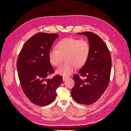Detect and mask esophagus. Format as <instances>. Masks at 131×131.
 Here are the masks:
<instances>
[{
	"label": "esophagus",
	"instance_id": "34e87169",
	"mask_svg": "<svg viewBox=\"0 0 131 131\" xmlns=\"http://www.w3.org/2000/svg\"><path fill=\"white\" fill-rule=\"evenodd\" d=\"M67 78H68V77H63V81H64L65 80H66L67 79Z\"/></svg>",
	"mask_w": 131,
	"mask_h": 131
}]
</instances>
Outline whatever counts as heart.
<instances>
[{"label":"heart","mask_w":131,"mask_h":131,"mask_svg":"<svg viewBox=\"0 0 131 131\" xmlns=\"http://www.w3.org/2000/svg\"><path fill=\"white\" fill-rule=\"evenodd\" d=\"M56 49L49 50L48 57L51 64L58 66L64 57L65 63L59 66L56 73L63 76L72 74L75 68H80L86 63L90 53V45L85 39L64 38L59 41Z\"/></svg>","instance_id":"1"}]
</instances>
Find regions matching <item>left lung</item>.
<instances>
[{"label": "left lung", "mask_w": 131, "mask_h": 131, "mask_svg": "<svg viewBox=\"0 0 131 131\" xmlns=\"http://www.w3.org/2000/svg\"><path fill=\"white\" fill-rule=\"evenodd\" d=\"M88 37L90 53L86 63L73 78L75 85L71 94L79 104H93L108 88L112 68V59L108 47L102 39L90 31L78 33ZM80 76L86 77L84 80Z\"/></svg>", "instance_id": "8db88e82"}]
</instances>
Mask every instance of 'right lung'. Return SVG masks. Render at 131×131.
Returning a JSON list of instances; mask_svg holds the SVG:
<instances>
[{
	"mask_svg": "<svg viewBox=\"0 0 131 131\" xmlns=\"http://www.w3.org/2000/svg\"><path fill=\"white\" fill-rule=\"evenodd\" d=\"M57 34L38 33L23 45L17 61V69L22 89L33 104L45 106L51 103L57 96L56 90L63 82L62 77L56 75L46 79L54 73L48 53Z\"/></svg>",
	"mask_w": 131,
	"mask_h": 131,
	"instance_id": "right-lung-1",
	"label": "right lung"
}]
</instances>
